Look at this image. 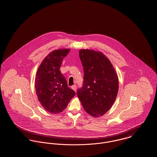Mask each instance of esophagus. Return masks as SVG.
Listing matches in <instances>:
<instances>
[{
  "label": "esophagus",
  "instance_id": "1",
  "mask_svg": "<svg viewBox=\"0 0 157 157\" xmlns=\"http://www.w3.org/2000/svg\"><path fill=\"white\" fill-rule=\"evenodd\" d=\"M76 88H77V86H76V85H73V86H72V89L74 90V91H76Z\"/></svg>",
  "mask_w": 157,
  "mask_h": 157
}]
</instances>
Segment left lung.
Here are the masks:
<instances>
[{
  "instance_id": "8db88e82",
  "label": "left lung",
  "mask_w": 157,
  "mask_h": 157,
  "mask_svg": "<svg viewBox=\"0 0 157 157\" xmlns=\"http://www.w3.org/2000/svg\"><path fill=\"white\" fill-rule=\"evenodd\" d=\"M83 67V86L77 95L88 114L94 117L104 115L113 104L118 94L117 74L109 59L101 52L81 49Z\"/></svg>"
}]
</instances>
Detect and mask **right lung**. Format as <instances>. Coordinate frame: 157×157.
I'll use <instances>...</instances> for the list:
<instances>
[{
	"label": "right lung",
	"mask_w": 157,
	"mask_h": 157,
	"mask_svg": "<svg viewBox=\"0 0 157 157\" xmlns=\"http://www.w3.org/2000/svg\"><path fill=\"white\" fill-rule=\"evenodd\" d=\"M69 51V49L53 51L41 62L36 72L37 99L46 111L53 114L62 112L75 95L60 71L62 60Z\"/></svg>",
	"instance_id": "1"
}]
</instances>
